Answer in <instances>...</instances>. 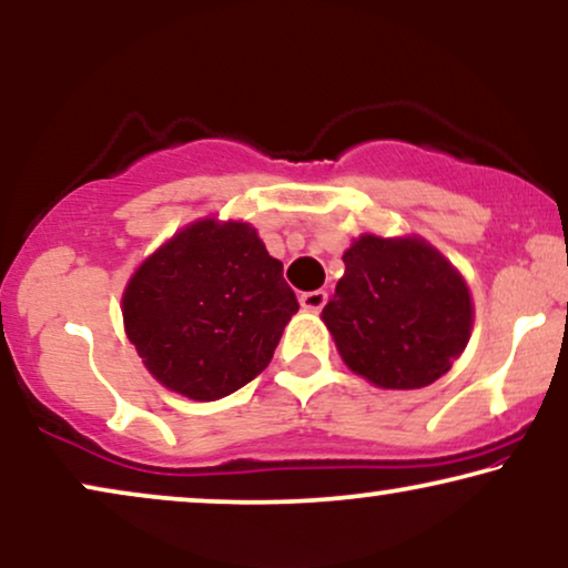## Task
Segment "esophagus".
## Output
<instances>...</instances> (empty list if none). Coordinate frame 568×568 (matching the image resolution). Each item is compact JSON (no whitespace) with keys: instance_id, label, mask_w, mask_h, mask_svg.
Returning a JSON list of instances; mask_svg holds the SVG:
<instances>
[{"instance_id":"34e87169","label":"esophagus","mask_w":568,"mask_h":568,"mask_svg":"<svg viewBox=\"0 0 568 568\" xmlns=\"http://www.w3.org/2000/svg\"><path fill=\"white\" fill-rule=\"evenodd\" d=\"M327 291H308V293H301V308L304 312H322L324 304H327Z\"/></svg>"}]
</instances>
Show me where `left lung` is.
<instances>
[{
	"label": "left lung",
	"mask_w": 568,
	"mask_h": 568,
	"mask_svg": "<svg viewBox=\"0 0 568 568\" xmlns=\"http://www.w3.org/2000/svg\"><path fill=\"white\" fill-rule=\"evenodd\" d=\"M322 320L355 374L384 389H420L452 368L473 327L459 272L418 239L361 236Z\"/></svg>",
	"instance_id": "obj_1"
}]
</instances>
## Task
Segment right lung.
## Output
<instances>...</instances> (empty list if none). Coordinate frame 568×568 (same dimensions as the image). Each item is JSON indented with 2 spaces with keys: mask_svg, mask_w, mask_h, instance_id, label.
I'll use <instances>...</instances> for the list:
<instances>
[{
  "mask_svg": "<svg viewBox=\"0 0 568 568\" xmlns=\"http://www.w3.org/2000/svg\"><path fill=\"white\" fill-rule=\"evenodd\" d=\"M296 312L283 264L246 223L189 225L124 293L130 343L158 382L192 399H221L262 374Z\"/></svg>",
  "mask_w": 568,
  "mask_h": 568,
  "instance_id": "1",
  "label": "right lung"
}]
</instances>
